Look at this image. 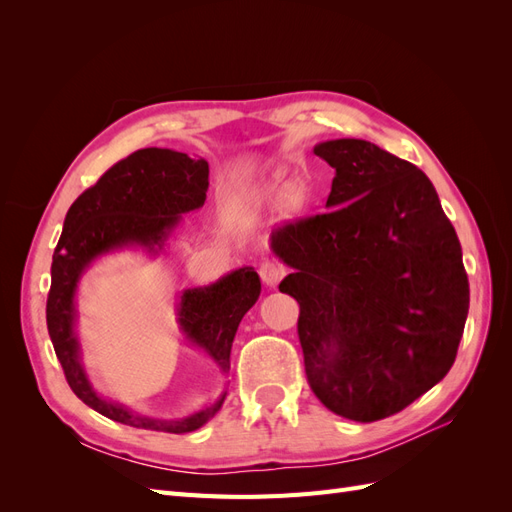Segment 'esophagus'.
<instances>
[{
	"instance_id": "esophagus-1",
	"label": "esophagus",
	"mask_w": 512,
	"mask_h": 512,
	"mask_svg": "<svg viewBox=\"0 0 512 512\" xmlns=\"http://www.w3.org/2000/svg\"><path fill=\"white\" fill-rule=\"evenodd\" d=\"M258 273H260L262 284H267V286L273 288V286L280 284V280L286 275V269H284V265H280V262L265 260V262H262V265H260Z\"/></svg>"
}]
</instances>
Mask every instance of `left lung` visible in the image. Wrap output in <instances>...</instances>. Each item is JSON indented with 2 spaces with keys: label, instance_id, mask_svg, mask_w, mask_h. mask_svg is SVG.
I'll return each instance as SVG.
<instances>
[{
  "label": "left lung",
  "instance_id": "8db88e82",
  "mask_svg": "<svg viewBox=\"0 0 512 512\" xmlns=\"http://www.w3.org/2000/svg\"><path fill=\"white\" fill-rule=\"evenodd\" d=\"M335 168L327 213L275 228L292 269L307 382L331 412L371 423L453 367L470 307L453 224L421 168L361 138L314 147Z\"/></svg>",
  "mask_w": 512,
  "mask_h": 512
}]
</instances>
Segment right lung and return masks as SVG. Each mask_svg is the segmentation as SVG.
I'll use <instances>...</instances> for the list:
<instances>
[{
    "label": "right lung",
    "instance_id": "right-lung-1",
    "mask_svg": "<svg viewBox=\"0 0 512 512\" xmlns=\"http://www.w3.org/2000/svg\"><path fill=\"white\" fill-rule=\"evenodd\" d=\"M209 164L192 160L173 149H138L74 200L66 213L64 230L53 254L51 292L46 299V327L66 380L83 404L111 421L166 433H188L218 414V401L179 418H151L102 397L91 384L81 359L76 335V290L83 273L100 256L143 247L158 256L183 213L205 205ZM260 297V277L252 267H241L215 284L188 288L177 305L179 331L220 367L230 369L232 339L239 322Z\"/></svg>",
    "mask_w": 512,
    "mask_h": 512
}]
</instances>
